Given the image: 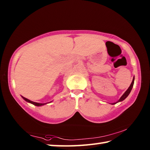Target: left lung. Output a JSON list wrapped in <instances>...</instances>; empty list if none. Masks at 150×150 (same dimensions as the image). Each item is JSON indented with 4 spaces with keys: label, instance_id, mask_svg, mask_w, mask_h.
<instances>
[{
    "label": "left lung",
    "instance_id": "8db88e82",
    "mask_svg": "<svg viewBox=\"0 0 150 150\" xmlns=\"http://www.w3.org/2000/svg\"><path fill=\"white\" fill-rule=\"evenodd\" d=\"M134 77L133 78L132 82L130 86V87H129V88H128V89H127V91H126V92L124 93V95L121 96L120 99L118 100V101H117V102L115 103H112V105H115V104L117 103H118V102H120V101H122V100H124V99H125V98L127 97V96H128L129 95V94H130V93L131 92V90H132V88L133 85H134Z\"/></svg>",
    "mask_w": 150,
    "mask_h": 150
}]
</instances>
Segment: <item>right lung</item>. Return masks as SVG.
I'll return each mask as SVG.
<instances>
[{
    "label": "right lung",
    "instance_id": "obj_1",
    "mask_svg": "<svg viewBox=\"0 0 150 150\" xmlns=\"http://www.w3.org/2000/svg\"><path fill=\"white\" fill-rule=\"evenodd\" d=\"M22 98H23L25 100L27 101V102H28V103H32V104H33V105H34L38 106H42V105H45V104H46V103H35V102H33V101L30 100L29 99H28V98H26L24 97V96H22Z\"/></svg>",
    "mask_w": 150,
    "mask_h": 150
}]
</instances>
